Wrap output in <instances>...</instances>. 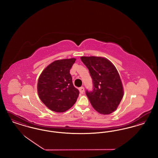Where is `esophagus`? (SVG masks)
Returning a JSON list of instances; mask_svg holds the SVG:
<instances>
[{"label":"esophagus","mask_w":158,"mask_h":158,"mask_svg":"<svg viewBox=\"0 0 158 158\" xmlns=\"http://www.w3.org/2000/svg\"><path fill=\"white\" fill-rule=\"evenodd\" d=\"M79 92H80V93L81 94H83V92H84V90H85V89H84V88L82 86V87H81V88H79Z\"/></svg>","instance_id":"34e87169"}]
</instances>
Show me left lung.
<instances>
[{
    "instance_id": "1",
    "label": "left lung",
    "mask_w": 158,
    "mask_h": 158,
    "mask_svg": "<svg viewBox=\"0 0 158 158\" xmlns=\"http://www.w3.org/2000/svg\"><path fill=\"white\" fill-rule=\"evenodd\" d=\"M81 59L89 69L93 80L92 92H86L93 108L107 115L115 111L123 97L120 76L111 61L103 57L82 56Z\"/></svg>"
}]
</instances>
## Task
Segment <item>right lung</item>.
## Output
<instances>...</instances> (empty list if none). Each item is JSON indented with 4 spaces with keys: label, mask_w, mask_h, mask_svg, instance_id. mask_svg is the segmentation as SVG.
<instances>
[{
    "label": "right lung",
    "mask_w": 158,
    "mask_h": 158,
    "mask_svg": "<svg viewBox=\"0 0 158 158\" xmlns=\"http://www.w3.org/2000/svg\"><path fill=\"white\" fill-rule=\"evenodd\" d=\"M75 58L55 60L39 76V98L50 110L63 113L75 104L79 92L73 86L70 70Z\"/></svg>",
    "instance_id": "1"
}]
</instances>
